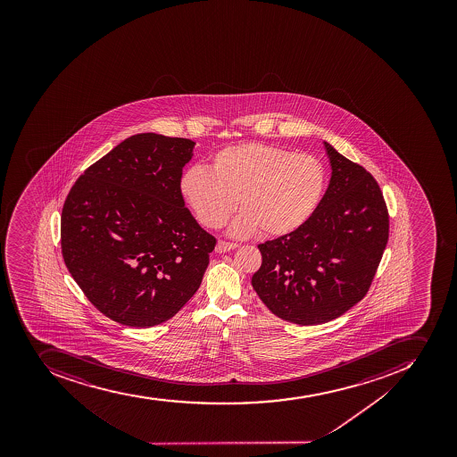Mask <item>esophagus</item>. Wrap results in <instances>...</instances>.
<instances>
[{"label":"esophagus","instance_id":"34e87169","mask_svg":"<svg viewBox=\"0 0 457 457\" xmlns=\"http://www.w3.org/2000/svg\"><path fill=\"white\" fill-rule=\"evenodd\" d=\"M237 246H238V244L219 241L218 245H216V251H218V253H227V251L234 250Z\"/></svg>","mask_w":457,"mask_h":457}]
</instances>
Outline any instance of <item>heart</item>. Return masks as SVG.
I'll use <instances>...</instances> for the list:
<instances>
[{
    "instance_id": "b5f03b06",
    "label": "heart",
    "mask_w": 457,
    "mask_h": 457,
    "mask_svg": "<svg viewBox=\"0 0 457 457\" xmlns=\"http://www.w3.org/2000/svg\"><path fill=\"white\" fill-rule=\"evenodd\" d=\"M328 170L314 154L266 143L219 150L212 170L191 166L179 181L182 197L200 223L222 227L239 207L230 232L279 238L305 227L328 191Z\"/></svg>"
}]
</instances>
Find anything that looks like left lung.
Returning a JSON list of instances; mask_svg holds the SVG:
<instances>
[{
	"instance_id": "1",
	"label": "left lung",
	"mask_w": 457,
	"mask_h": 457,
	"mask_svg": "<svg viewBox=\"0 0 457 457\" xmlns=\"http://www.w3.org/2000/svg\"><path fill=\"white\" fill-rule=\"evenodd\" d=\"M331 178L312 220L260 244L251 283L266 307L299 326L328 323L367 295L388 241L380 186L363 166L324 143Z\"/></svg>"
}]
</instances>
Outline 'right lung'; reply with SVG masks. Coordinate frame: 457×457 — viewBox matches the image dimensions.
<instances>
[{"instance_id": "right-lung-1", "label": "right lung", "mask_w": 457, "mask_h": 457, "mask_svg": "<svg viewBox=\"0 0 457 457\" xmlns=\"http://www.w3.org/2000/svg\"><path fill=\"white\" fill-rule=\"evenodd\" d=\"M193 147L190 138L136 134L90 165L65 198V266L117 323H163L202 283L216 238L184 206L179 181Z\"/></svg>"}]
</instances>
